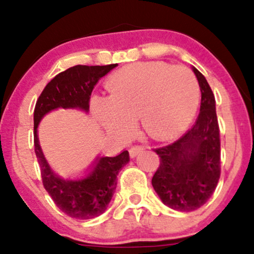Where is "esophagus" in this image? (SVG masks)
<instances>
[{
    "label": "esophagus",
    "mask_w": 254,
    "mask_h": 254,
    "mask_svg": "<svg viewBox=\"0 0 254 254\" xmlns=\"http://www.w3.org/2000/svg\"><path fill=\"white\" fill-rule=\"evenodd\" d=\"M143 150H144L143 145H132V147H131L130 150H129L130 156L131 157H136L137 155H138V154H141Z\"/></svg>",
    "instance_id": "esophagus-1"
}]
</instances>
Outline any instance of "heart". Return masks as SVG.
<instances>
[{
	"mask_svg": "<svg viewBox=\"0 0 254 254\" xmlns=\"http://www.w3.org/2000/svg\"><path fill=\"white\" fill-rule=\"evenodd\" d=\"M107 98H94L92 110L105 129L129 133L139 119L154 141H166L194 117L199 86L190 69L164 62H139L119 69L106 84Z\"/></svg>",
	"mask_w": 254,
	"mask_h": 254,
	"instance_id": "obj_1",
	"label": "heart"
}]
</instances>
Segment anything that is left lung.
Listing matches in <instances>:
<instances>
[{
	"label": "left lung",
	"mask_w": 254,
	"mask_h": 254,
	"mask_svg": "<svg viewBox=\"0 0 254 254\" xmlns=\"http://www.w3.org/2000/svg\"><path fill=\"white\" fill-rule=\"evenodd\" d=\"M202 99L196 123L173 143L153 149L160 165L151 179L154 190L170 208L193 211L204 205L216 189L221 174V142L214 93L208 81L192 68Z\"/></svg>",
	"instance_id": "left-lung-1"
}]
</instances>
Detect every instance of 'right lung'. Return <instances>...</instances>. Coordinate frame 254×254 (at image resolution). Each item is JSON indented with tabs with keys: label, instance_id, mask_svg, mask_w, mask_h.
<instances>
[{
	"label": "right lung",
	"instance_id": "obj_1",
	"mask_svg": "<svg viewBox=\"0 0 254 254\" xmlns=\"http://www.w3.org/2000/svg\"><path fill=\"white\" fill-rule=\"evenodd\" d=\"M109 65H75L56 75L46 84L34 109V151L40 165L43 185L64 214L77 220H90L107 209L117 186L119 171L129 162V151L117 156L97 157L89 173L82 179L66 180L51 170L38 139V124L56 109L89 111L93 88L101 77L116 68Z\"/></svg>",
	"mask_w": 254,
	"mask_h": 254
}]
</instances>
